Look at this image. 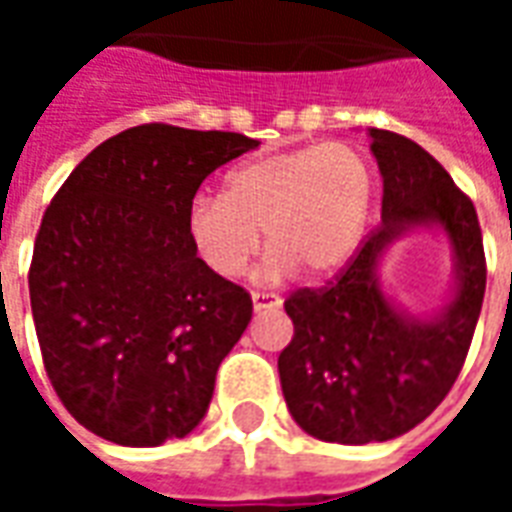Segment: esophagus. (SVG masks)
Wrapping results in <instances>:
<instances>
[{"mask_svg":"<svg viewBox=\"0 0 512 512\" xmlns=\"http://www.w3.org/2000/svg\"><path fill=\"white\" fill-rule=\"evenodd\" d=\"M252 304H255V310H266V307H279L282 299H279V293H268V290H255L252 293Z\"/></svg>","mask_w":512,"mask_h":512,"instance_id":"obj_1","label":"esophagus"}]
</instances>
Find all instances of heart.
Returning <instances> with one entry per match:
<instances>
[{
	"mask_svg": "<svg viewBox=\"0 0 512 512\" xmlns=\"http://www.w3.org/2000/svg\"><path fill=\"white\" fill-rule=\"evenodd\" d=\"M373 200L370 167L351 145H307L255 158L227 175L224 194L200 191L186 208V235L216 277L244 274L271 249L263 274L282 279L304 268L329 277L351 260Z\"/></svg>",
	"mask_w": 512,
	"mask_h": 512,
	"instance_id": "heart-1",
	"label": "heart"
}]
</instances>
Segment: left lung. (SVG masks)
Returning a JSON list of instances; mask_svg holds the SVG:
<instances>
[{"label": "left lung", "instance_id": "1", "mask_svg": "<svg viewBox=\"0 0 512 512\" xmlns=\"http://www.w3.org/2000/svg\"><path fill=\"white\" fill-rule=\"evenodd\" d=\"M384 178L381 222L323 288L285 299L293 340L279 354L290 414L310 436L367 444L406 433L461 373L485 296L483 233L474 202L417 142L370 128ZM439 223L459 260V293L439 322L403 319L375 282L377 257L406 226Z\"/></svg>", "mask_w": 512, "mask_h": 512}]
</instances>
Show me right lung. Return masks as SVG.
I'll return each mask as SVG.
<instances>
[{
  "label": "right lung",
  "mask_w": 512,
  "mask_h": 512,
  "mask_svg": "<svg viewBox=\"0 0 512 512\" xmlns=\"http://www.w3.org/2000/svg\"><path fill=\"white\" fill-rule=\"evenodd\" d=\"M252 147L233 131L134 126L95 147L43 213L29 263L43 367L95 436L156 447L205 417L252 299L197 257L186 208Z\"/></svg>",
  "instance_id": "obj_1"
}]
</instances>
